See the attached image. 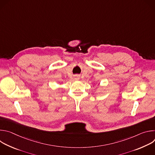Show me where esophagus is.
<instances>
[{"mask_svg": "<svg viewBox=\"0 0 155 155\" xmlns=\"http://www.w3.org/2000/svg\"><path fill=\"white\" fill-rule=\"evenodd\" d=\"M75 78V80H79V77H76Z\"/></svg>", "mask_w": 155, "mask_h": 155, "instance_id": "1", "label": "esophagus"}]
</instances>
